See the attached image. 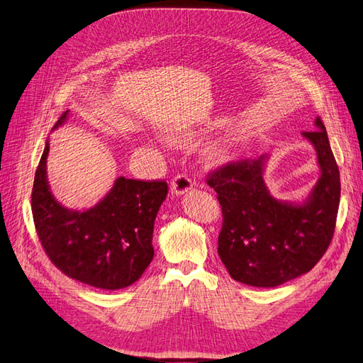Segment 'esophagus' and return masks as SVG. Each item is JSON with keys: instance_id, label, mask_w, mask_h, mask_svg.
I'll use <instances>...</instances> for the list:
<instances>
[{"instance_id": "obj_1", "label": "esophagus", "mask_w": 363, "mask_h": 363, "mask_svg": "<svg viewBox=\"0 0 363 363\" xmlns=\"http://www.w3.org/2000/svg\"><path fill=\"white\" fill-rule=\"evenodd\" d=\"M194 188V184L188 175L184 174H177L171 182V192L174 195H183L186 192H189Z\"/></svg>"}]
</instances>
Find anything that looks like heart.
<instances>
[{
	"label": "heart",
	"mask_w": 363,
	"mask_h": 363,
	"mask_svg": "<svg viewBox=\"0 0 363 363\" xmlns=\"http://www.w3.org/2000/svg\"><path fill=\"white\" fill-rule=\"evenodd\" d=\"M229 157V150L226 145L223 143H215L206 152V159H208L209 163L212 164H220L223 162H226Z\"/></svg>",
	"instance_id": "heart-1"
}]
</instances>
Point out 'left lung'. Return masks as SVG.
Instances as JSON below:
<instances>
[{
    "label": "left lung",
    "instance_id": "1",
    "mask_svg": "<svg viewBox=\"0 0 363 363\" xmlns=\"http://www.w3.org/2000/svg\"><path fill=\"white\" fill-rule=\"evenodd\" d=\"M302 135L315 146L320 177L303 203L273 197L264 182L267 155L228 163L209 174L223 211L218 255L229 275L252 287H277L310 272L327 252L340 199V179L319 117Z\"/></svg>",
    "mask_w": 363,
    "mask_h": 363
}]
</instances>
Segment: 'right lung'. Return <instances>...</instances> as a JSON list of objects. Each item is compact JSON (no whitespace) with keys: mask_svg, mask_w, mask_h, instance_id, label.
<instances>
[{"mask_svg":"<svg viewBox=\"0 0 363 363\" xmlns=\"http://www.w3.org/2000/svg\"><path fill=\"white\" fill-rule=\"evenodd\" d=\"M67 116L68 110L55 128ZM48 150L45 142L32 191L35 228L47 257L67 277L86 286L104 290L131 286L154 258V221L168 184L119 177L93 208L68 209L56 201L48 186Z\"/></svg>","mask_w":363,"mask_h":363,"instance_id":"add662e5","label":"right lung"}]
</instances>
